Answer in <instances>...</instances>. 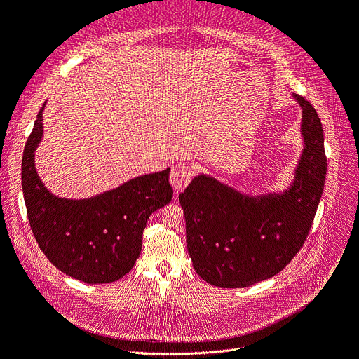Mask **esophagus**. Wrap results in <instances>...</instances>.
<instances>
[{
	"mask_svg": "<svg viewBox=\"0 0 359 359\" xmlns=\"http://www.w3.org/2000/svg\"><path fill=\"white\" fill-rule=\"evenodd\" d=\"M192 165L186 161H179L171 168L170 173V184L173 186L175 191H183L186 186L189 184V182L192 180Z\"/></svg>",
	"mask_w": 359,
	"mask_h": 359,
	"instance_id": "obj_1",
	"label": "esophagus"
}]
</instances>
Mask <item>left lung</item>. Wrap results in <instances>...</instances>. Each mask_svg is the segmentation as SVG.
Returning a JSON list of instances; mask_svg holds the SVG:
<instances>
[{"label": "left lung", "instance_id": "obj_1", "mask_svg": "<svg viewBox=\"0 0 359 359\" xmlns=\"http://www.w3.org/2000/svg\"><path fill=\"white\" fill-rule=\"evenodd\" d=\"M294 98L302 107L305 149L289 191L255 199L198 176L179 195L194 269L212 286L246 287L276 276L308 238L324 189L327 157L316 108Z\"/></svg>", "mask_w": 359, "mask_h": 359}]
</instances>
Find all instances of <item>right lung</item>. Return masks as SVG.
<instances>
[{"instance_id": "1", "label": "right lung", "mask_w": 359, "mask_h": 359, "mask_svg": "<svg viewBox=\"0 0 359 359\" xmlns=\"http://www.w3.org/2000/svg\"><path fill=\"white\" fill-rule=\"evenodd\" d=\"M42 111L35 120L22 160V188L34 236L54 266L89 285L111 283L128 274L141 254L149 215L173 198L170 168L132 179L89 199L57 198L35 170L42 137Z\"/></svg>"}]
</instances>
